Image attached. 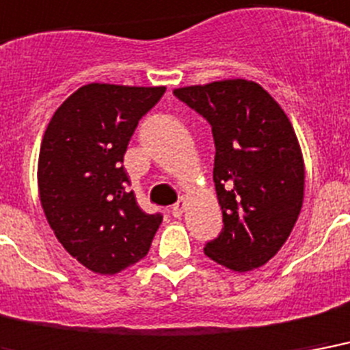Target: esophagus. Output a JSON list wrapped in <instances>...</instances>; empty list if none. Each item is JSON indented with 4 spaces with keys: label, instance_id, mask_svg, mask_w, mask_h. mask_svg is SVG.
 <instances>
[{
    "label": "esophagus",
    "instance_id": "1",
    "mask_svg": "<svg viewBox=\"0 0 350 350\" xmlns=\"http://www.w3.org/2000/svg\"><path fill=\"white\" fill-rule=\"evenodd\" d=\"M186 204H188V200H186V197H178V200L173 204L172 208V213L173 217H180L184 213V210H186Z\"/></svg>",
    "mask_w": 350,
    "mask_h": 350
}]
</instances>
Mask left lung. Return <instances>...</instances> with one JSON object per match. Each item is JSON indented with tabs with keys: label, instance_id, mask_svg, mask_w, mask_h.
I'll list each match as a JSON object with an SVG mask.
<instances>
[{
	"label": "left lung",
	"instance_id": "1",
	"mask_svg": "<svg viewBox=\"0 0 350 350\" xmlns=\"http://www.w3.org/2000/svg\"><path fill=\"white\" fill-rule=\"evenodd\" d=\"M173 94L210 122L215 142L224 226L204 254L234 272L262 267L288 239L305 195V162L288 116L259 83L243 78Z\"/></svg>",
	"mask_w": 350,
	"mask_h": 350
}]
</instances>
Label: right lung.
Segmentation results:
<instances>
[{"mask_svg": "<svg viewBox=\"0 0 350 350\" xmlns=\"http://www.w3.org/2000/svg\"><path fill=\"white\" fill-rule=\"evenodd\" d=\"M166 88L88 83L54 111L38 157V191L51 228L78 262L113 275L150 252L162 215L127 189L124 153Z\"/></svg>", "mask_w": 350, "mask_h": 350, "instance_id": "right-lung-1", "label": "right lung"}]
</instances>
